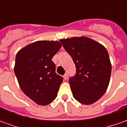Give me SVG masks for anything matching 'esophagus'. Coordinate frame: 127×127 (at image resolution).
Returning a JSON list of instances; mask_svg holds the SVG:
<instances>
[{
	"label": "esophagus",
	"instance_id": "34e87169",
	"mask_svg": "<svg viewBox=\"0 0 127 127\" xmlns=\"http://www.w3.org/2000/svg\"><path fill=\"white\" fill-rule=\"evenodd\" d=\"M63 78L65 80H68V78H69V77H68V74H67V73H65V74L63 76Z\"/></svg>",
	"mask_w": 127,
	"mask_h": 127
}]
</instances>
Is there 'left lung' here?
Listing matches in <instances>:
<instances>
[{"mask_svg": "<svg viewBox=\"0 0 127 127\" xmlns=\"http://www.w3.org/2000/svg\"><path fill=\"white\" fill-rule=\"evenodd\" d=\"M76 65L75 76L70 77L73 96L83 104L94 103L106 92L111 64L106 48L87 37L60 40Z\"/></svg>", "mask_w": 127, "mask_h": 127, "instance_id": "1", "label": "left lung"}]
</instances>
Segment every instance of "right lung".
Masks as SVG:
<instances>
[{
	"label": "right lung",
	"mask_w": 127,
	"mask_h": 127,
	"mask_svg": "<svg viewBox=\"0 0 127 127\" xmlns=\"http://www.w3.org/2000/svg\"><path fill=\"white\" fill-rule=\"evenodd\" d=\"M61 47L57 41L40 40L16 54L14 73L18 84L24 94L38 104L47 105L54 100L63 81L51 61Z\"/></svg>",
	"instance_id": "1"
}]
</instances>
